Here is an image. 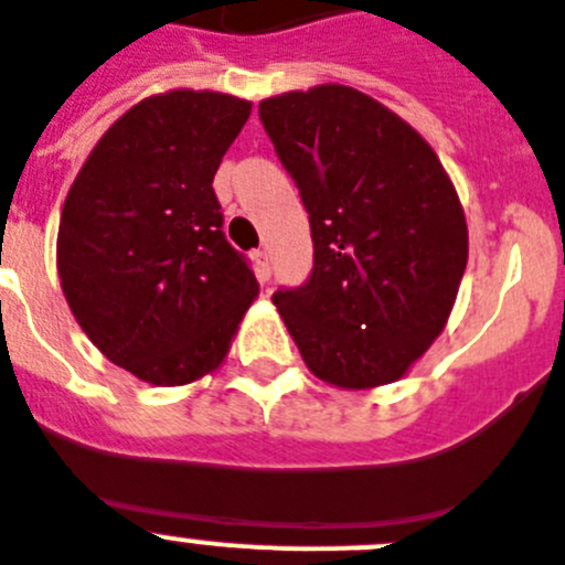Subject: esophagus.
<instances>
[{
    "label": "esophagus",
    "instance_id": "1",
    "mask_svg": "<svg viewBox=\"0 0 565 565\" xmlns=\"http://www.w3.org/2000/svg\"><path fill=\"white\" fill-rule=\"evenodd\" d=\"M253 262H256L258 281H270V273H273L270 253H267V250H256V253H253Z\"/></svg>",
    "mask_w": 565,
    "mask_h": 565
}]
</instances>
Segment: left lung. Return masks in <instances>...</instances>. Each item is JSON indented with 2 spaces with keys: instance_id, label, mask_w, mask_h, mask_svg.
I'll return each instance as SVG.
<instances>
[{
  "instance_id": "8db88e82",
  "label": "left lung",
  "mask_w": 565,
  "mask_h": 565,
  "mask_svg": "<svg viewBox=\"0 0 565 565\" xmlns=\"http://www.w3.org/2000/svg\"><path fill=\"white\" fill-rule=\"evenodd\" d=\"M312 231V273L278 289L303 363L338 388L394 383L445 329L467 267L450 177L416 129L352 86L258 104Z\"/></svg>"
}]
</instances>
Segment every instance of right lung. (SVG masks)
<instances>
[{"mask_svg": "<svg viewBox=\"0 0 565 565\" xmlns=\"http://www.w3.org/2000/svg\"><path fill=\"white\" fill-rule=\"evenodd\" d=\"M250 106L207 89L140 100L100 137L61 207L58 278L78 327L151 385L216 369L258 292L213 194Z\"/></svg>", "mask_w": 565, "mask_h": 565, "instance_id": "1", "label": "right lung"}]
</instances>
